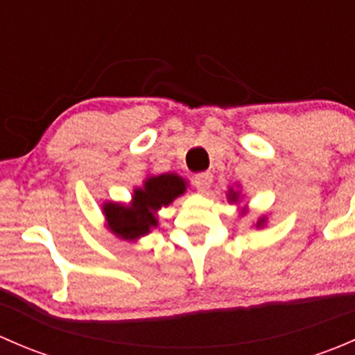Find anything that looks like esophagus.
<instances>
[{
	"label": "esophagus",
	"mask_w": 355,
	"mask_h": 355,
	"mask_svg": "<svg viewBox=\"0 0 355 355\" xmlns=\"http://www.w3.org/2000/svg\"><path fill=\"white\" fill-rule=\"evenodd\" d=\"M211 184H213V175H211L209 171H202V173H198L194 177V185L200 192L207 191Z\"/></svg>",
	"instance_id": "34e87169"
}]
</instances>
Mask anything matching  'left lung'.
<instances>
[{
  "label": "left lung",
  "mask_w": 355,
  "mask_h": 355,
  "mask_svg": "<svg viewBox=\"0 0 355 355\" xmlns=\"http://www.w3.org/2000/svg\"><path fill=\"white\" fill-rule=\"evenodd\" d=\"M230 200H237V194H235V192H234V194L230 192Z\"/></svg>",
  "instance_id": "8db88e82"
}]
</instances>
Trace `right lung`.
I'll use <instances>...</instances> for the list:
<instances>
[{
	"instance_id": "1",
	"label": "right lung",
	"mask_w": 355,
	"mask_h": 355,
	"mask_svg": "<svg viewBox=\"0 0 355 355\" xmlns=\"http://www.w3.org/2000/svg\"><path fill=\"white\" fill-rule=\"evenodd\" d=\"M185 184L178 175H159L146 180L144 189H137L130 207L120 204H105L108 227L121 239H137L156 227L155 211L168 206L175 198L184 194Z\"/></svg>"
}]
</instances>
